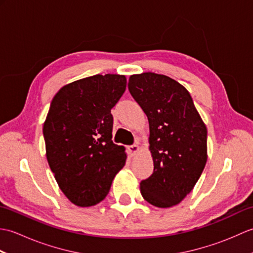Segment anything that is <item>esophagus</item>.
Wrapping results in <instances>:
<instances>
[{"label": "esophagus", "instance_id": "esophagus-1", "mask_svg": "<svg viewBox=\"0 0 253 253\" xmlns=\"http://www.w3.org/2000/svg\"><path fill=\"white\" fill-rule=\"evenodd\" d=\"M139 150H140V147H139L138 144H132V146L128 147V151H129L130 155H136Z\"/></svg>", "mask_w": 253, "mask_h": 253}]
</instances>
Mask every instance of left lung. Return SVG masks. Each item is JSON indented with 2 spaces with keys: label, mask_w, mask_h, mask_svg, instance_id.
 Wrapping results in <instances>:
<instances>
[{
  "label": "left lung",
  "mask_w": 253,
  "mask_h": 253,
  "mask_svg": "<svg viewBox=\"0 0 253 253\" xmlns=\"http://www.w3.org/2000/svg\"><path fill=\"white\" fill-rule=\"evenodd\" d=\"M128 89L148 116L154 164L140 192L154 207H174L193 189L206 166L207 126L188 90L165 75H131Z\"/></svg>",
  "instance_id": "left-lung-1"
}]
</instances>
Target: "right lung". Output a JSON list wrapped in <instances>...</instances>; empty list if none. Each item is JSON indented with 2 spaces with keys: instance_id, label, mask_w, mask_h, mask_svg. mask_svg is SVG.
<instances>
[{
  "instance_id": "right-lung-1",
  "label": "right lung",
  "mask_w": 253,
  "mask_h": 253,
  "mask_svg": "<svg viewBox=\"0 0 253 253\" xmlns=\"http://www.w3.org/2000/svg\"><path fill=\"white\" fill-rule=\"evenodd\" d=\"M126 84L124 75H94L65 84L51 102L43 124L46 160L75 206L103 200L126 163L125 148L112 141L111 114Z\"/></svg>"
}]
</instances>
